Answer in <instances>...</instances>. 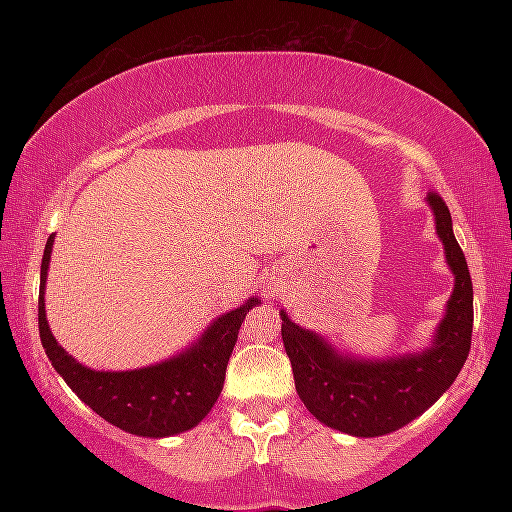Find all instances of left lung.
I'll use <instances>...</instances> for the list:
<instances>
[{
  "mask_svg": "<svg viewBox=\"0 0 512 512\" xmlns=\"http://www.w3.org/2000/svg\"><path fill=\"white\" fill-rule=\"evenodd\" d=\"M436 236L455 286L431 344L409 354L366 358L339 351L330 339L296 325L284 308L281 339L289 354L296 392L320 424L356 438L399 431L436 404L455 383L472 344L474 293L467 260L452 233V219L438 195H428Z\"/></svg>",
  "mask_w": 512,
  "mask_h": 512,
  "instance_id": "1",
  "label": "left lung"
}]
</instances>
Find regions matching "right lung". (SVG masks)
<instances>
[{
	"instance_id": "obj_1",
	"label": "right lung",
	"mask_w": 512,
	"mask_h": 512,
	"mask_svg": "<svg viewBox=\"0 0 512 512\" xmlns=\"http://www.w3.org/2000/svg\"><path fill=\"white\" fill-rule=\"evenodd\" d=\"M52 245L55 236L48 238L43 252L38 298L40 342L52 368L81 402L120 431L142 438H168L195 428L219 399L240 325L245 315L260 305V298L250 296L243 305L219 315L199 334L197 342L151 366L134 370L88 368L57 344L45 315V281Z\"/></svg>"
}]
</instances>
